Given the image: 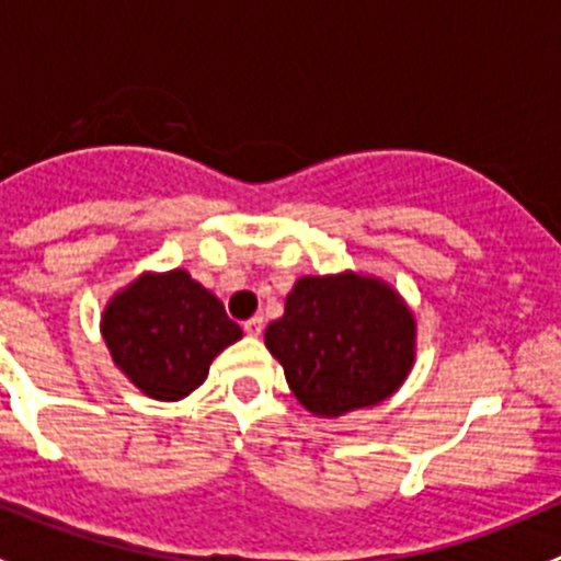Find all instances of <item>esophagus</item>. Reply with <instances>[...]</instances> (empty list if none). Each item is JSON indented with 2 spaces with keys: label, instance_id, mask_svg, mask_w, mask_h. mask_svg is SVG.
Masks as SVG:
<instances>
[{
  "label": "esophagus",
  "instance_id": "esophagus-1",
  "mask_svg": "<svg viewBox=\"0 0 561 561\" xmlns=\"http://www.w3.org/2000/svg\"><path fill=\"white\" fill-rule=\"evenodd\" d=\"M244 331L249 336H260V333H263V317H252V320H247Z\"/></svg>",
  "mask_w": 561,
  "mask_h": 561
}]
</instances>
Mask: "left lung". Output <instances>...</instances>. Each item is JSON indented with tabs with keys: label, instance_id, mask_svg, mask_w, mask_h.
Wrapping results in <instances>:
<instances>
[{
	"label": "left lung",
	"instance_id": "8db88e82",
	"mask_svg": "<svg viewBox=\"0 0 561 561\" xmlns=\"http://www.w3.org/2000/svg\"><path fill=\"white\" fill-rule=\"evenodd\" d=\"M296 399L312 415L339 417L399 390L415 364V317L377 276H301L285 314L265 328Z\"/></svg>",
	"mask_w": 561,
	"mask_h": 561
}]
</instances>
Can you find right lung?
<instances>
[{"label": "right lung", "instance_id": "add662e5", "mask_svg": "<svg viewBox=\"0 0 561 561\" xmlns=\"http://www.w3.org/2000/svg\"><path fill=\"white\" fill-rule=\"evenodd\" d=\"M103 339L135 388L157 401L190 396L211 360L244 333L184 268L140 274L107 301Z\"/></svg>", "mask_w": 561, "mask_h": 561}]
</instances>
